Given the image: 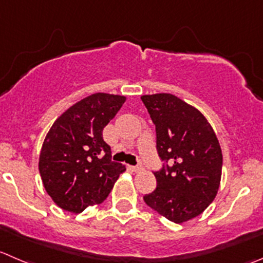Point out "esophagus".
<instances>
[{
  "label": "esophagus",
  "mask_w": 263,
  "mask_h": 263,
  "mask_svg": "<svg viewBox=\"0 0 263 263\" xmlns=\"http://www.w3.org/2000/svg\"><path fill=\"white\" fill-rule=\"evenodd\" d=\"M129 170L134 171V172H141V171L144 170V168H142L141 165H135V167H129Z\"/></svg>",
  "instance_id": "esophagus-1"
}]
</instances>
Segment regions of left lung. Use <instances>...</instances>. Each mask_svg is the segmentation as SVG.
Here are the masks:
<instances>
[{"label": "left lung", "mask_w": 263, "mask_h": 263, "mask_svg": "<svg viewBox=\"0 0 263 263\" xmlns=\"http://www.w3.org/2000/svg\"><path fill=\"white\" fill-rule=\"evenodd\" d=\"M157 131V150L168 164L154 172L157 189L144 200L175 223L199 216L217 195L222 150L212 126L190 104L172 93L142 95Z\"/></svg>", "instance_id": "8db88e82"}]
</instances>
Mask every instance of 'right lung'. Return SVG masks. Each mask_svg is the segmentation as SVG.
<instances>
[{"label":"right lung","mask_w":263,"mask_h":263,"mask_svg":"<svg viewBox=\"0 0 263 263\" xmlns=\"http://www.w3.org/2000/svg\"><path fill=\"white\" fill-rule=\"evenodd\" d=\"M124 101L122 95L92 93L64 111L46 135L38 168L46 193L61 210L81 213L103 203L126 171L111 162L103 139Z\"/></svg>","instance_id":"right-lung-1"}]
</instances>
